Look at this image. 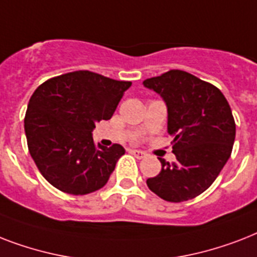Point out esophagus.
<instances>
[{"label": "esophagus", "instance_id": "1", "mask_svg": "<svg viewBox=\"0 0 257 257\" xmlns=\"http://www.w3.org/2000/svg\"><path fill=\"white\" fill-rule=\"evenodd\" d=\"M131 152H132L133 156H136L137 159H144V157H147V153L143 152V151H139V149H132Z\"/></svg>", "mask_w": 257, "mask_h": 257}]
</instances>
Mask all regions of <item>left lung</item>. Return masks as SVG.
<instances>
[{
	"label": "left lung",
	"instance_id": "left-lung-1",
	"mask_svg": "<svg viewBox=\"0 0 257 257\" xmlns=\"http://www.w3.org/2000/svg\"><path fill=\"white\" fill-rule=\"evenodd\" d=\"M144 86L167 104L176 156L172 164L160 159L161 172L147 185L169 203L195 199L211 187L231 156L236 135L231 106L219 88L184 70L147 78Z\"/></svg>",
	"mask_w": 257,
	"mask_h": 257
}]
</instances>
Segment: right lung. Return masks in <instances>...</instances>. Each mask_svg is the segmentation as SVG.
<instances>
[{"label": "right lung", "instance_id": "obj_1", "mask_svg": "<svg viewBox=\"0 0 257 257\" xmlns=\"http://www.w3.org/2000/svg\"><path fill=\"white\" fill-rule=\"evenodd\" d=\"M131 81L76 70L42 82L26 109L30 156L49 184L69 195H88L108 183L125 149L94 144L96 122L109 120Z\"/></svg>", "mask_w": 257, "mask_h": 257}]
</instances>
